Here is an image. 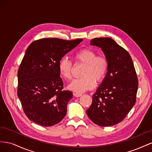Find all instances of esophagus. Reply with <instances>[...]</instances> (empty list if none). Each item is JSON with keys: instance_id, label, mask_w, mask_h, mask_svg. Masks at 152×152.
I'll return each instance as SVG.
<instances>
[{"instance_id": "esophagus-1", "label": "esophagus", "mask_w": 152, "mask_h": 152, "mask_svg": "<svg viewBox=\"0 0 152 152\" xmlns=\"http://www.w3.org/2000/svg\"><path fill=\"white\" fill-rule=\"evenodd\" d=\"M73 95H74L75 97H80V96H82L81 93H73Z\"/></svg>"}]
</instances>
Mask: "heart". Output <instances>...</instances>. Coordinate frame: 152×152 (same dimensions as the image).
Returning a JSON list of instances; mask_svg holds the SVG:
<instances>
[{
    "instance_id": "heart-1",
    "label": "heart",
    "mask_w": 152,
    "mask_h": 152,
    "mask_svg": "<svg viewBox=\"0 0 152 152\" xmlns=\"http://www.w3.org/2000/svg\"><path fill=\"white\" fill-rule=\"evenodd\" d=\"M75 63L84 64V66L81 72V77L73 80L68 85V88L77 93L93 89L96 81H102L107 75L108 62L104 56H96V53L91 49L85 48L78 50L74 54ZM73 65L72 62L66 58H62L59 61L58 69L61 76L65 79L70 80L72 78Z\"/></svg>"
}]
</instances>
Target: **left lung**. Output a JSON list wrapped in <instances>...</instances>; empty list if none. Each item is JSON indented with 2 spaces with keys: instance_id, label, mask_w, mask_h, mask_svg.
<instances>
[{
  "instance_id": "1",
  "label": "left lung",
  "mask_w": 152,
  "mask_h": 152,
  "mask_svg": "<svg viewBox=\"0 0 152 152\" xmlns=\"http://www.w3.org/2000/svg\"><path fill=\"white\" fill-rule=\"evenodd\" d=\"M90 44L102 49L108 68L87 115L99 126H112L122 121L136 103L137 75L129 54L112 39L95 38Z\"/></svg>"
}]
</instances>
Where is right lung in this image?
Wrapping results in <instances>:
<instances>
[{
	"instance_id": "add662e5",
	"label": "right lung",
	"mask_w": 152,
	"mask_h": 152,
	"mask_svg": "<svg viewBox=\"0 0 152 152\" xmlns=\"http://www.w3.org/2000/svg\"><path fill=\"white\" fill-rule=\"evenodd\" d=\"M82 40L42 39L27 48L18 72V96L30 121L49 127L65 116L73 94L63 90L58 63Z\"/></svg>"
}]
</instances>
